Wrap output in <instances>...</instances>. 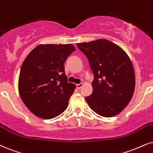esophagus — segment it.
<instances>
[{
    "label": "esophagus",
    "mask_w": 153,
    "mask_h": 153,
    "mask_svg": "<svg viewBox=\"0 0 153 153\" xmlns=\"http://www.w3.org/2000/svg\"><path fill=\"white\" fill-rule=\"evenodd\" d=\"M82 86H83V84H82V83H80V84L76 85V88H78V89H80L81 88H82Z\"/></svg>",
    "instance_id": "obj_1"
}]
</instances>
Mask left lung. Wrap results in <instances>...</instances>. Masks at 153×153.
<instances>
[{"label":"left lung","instance_id":"left-lung-1","mask_svg":"<svg viewBox=\"0 0 153 153\" xmlns=\"http://www.w3.org/2000/svg\"><path fill=\"white\" fill-rule=\"evenodd\" d=\"M77 46L88 58L94 75L92 93L85 97L88 105L102 117L119 114L131 101L136 85L130 58L119 46L104 39Z\"/></svg>","mask_w":153,"mask_h":153}]
</instances>
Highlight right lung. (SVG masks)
Segmentation results:
<instances>
[{"label":"right lung","instance_id":"right-lung-1","mask_svg":"<svg viewBox=\"0 0 153 153\" xmlns=\"http://www.w3.org/2000/svg\"><path fill=\"white\" fill-rule=\"evenodd\" d=\"M75 50L71 44H39L25 59L19 76V93L36 117L53 119L66 109L75 85L68 82L63 64Z\"/></svg>","mask_w":153,"mask_h":153}]
</instances>
